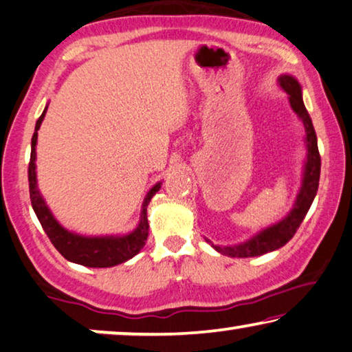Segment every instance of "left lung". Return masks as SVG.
Instances as JSON below:
<instances>
[{"label": "left lung", "mask_w": 352, "mask_h": 352, "mask_svg": "<svg viewBox=\"0 0 352 352\" xmlns=\"http://www.w3.org/2000/svg\"><path fill=\"white\" fill-rule=\"evenodd\" d=\"M278 83L280 88L288 94L289 105L305 129L304 142L307 148V159L304 162V173H302L299 192H297L293 209L285 215V219L267 226V228L258 231L250 239L234 245H215L206 237L208 244H210V247L221 253V255L231 258H252L261 256L264 253L274 252L277 248L283 247L296 234L297 228L300 226L302 220L305 219L308 209H310L313 199L316 197L318 186H320L321 157L320 151H318V140L315 129H313L311 118L308 115L304 100H302V86L297 82L296 77L288 74L280 75Z\"/></svg>", "instance_id": "obj_1"}]
</instances>
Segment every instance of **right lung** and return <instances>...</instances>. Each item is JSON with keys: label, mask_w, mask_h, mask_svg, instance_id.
Masks as SVG:
<instances>
[{"label": "right lung", "mask_w": 352, "mask_h": 352, "mask_svg": "<svg viewBox=\"0 0 352 352\" xmlns=\"http://www.w3.org/2000/svg\"><path fill=\"white\" fill-rule=\"evenodd\" d=\"M47 107L39 120L36 122L34 135L31 138V159L28 166V181H30V198L32 209L39 219L42 228H44L48 239L55 245L56 250L70 263L82 264L86 267H113L118 264L126 263L129 259L138 255L148 239L149 223H148V204L151 198L160 190L162 182H157L151 190L146 193L144 201L140 212V221L137 228L122 236H82L77 232L69 231L59 223L45 204V199L37 188L36 177V144L37 131L44 121Z\"/></svg>", "instance_id": "1"}]
</instances>
